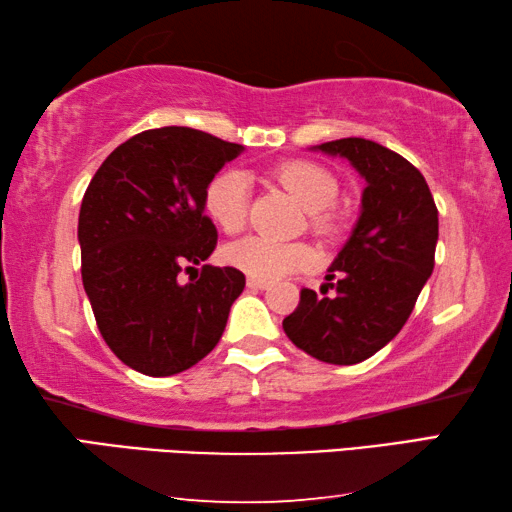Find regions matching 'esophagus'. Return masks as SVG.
<instances>
[{"label":"esophagus","instance_id":"1","mask_svg":"<svg viewBox=\"0 0 512 512\" xmlns=\"http://www.w3.org/2000/svg\"><path fill=\"white\" fill-rule=\"evenodd\" d=\"M246 284H248V289H255V291L268 287V282L266 280H259V277H248Z\"/></svg>","mask_w":512,"mask_h":512}]
</instances>
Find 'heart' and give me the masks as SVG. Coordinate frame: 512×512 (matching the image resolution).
I'll list each match as a JSON object with an SVG mask.
<instances>
[{"label":"heart","instance_id":"obj_1","mask_svg":"<svg viewBox=\"0 0 512 512\" xmlns=\"http://www.w3.org/2000/svg\"><path fill=\"white\" fill-rule=\"evenodd\" d=\"M275 178L300 198L309 210L311 228L334 232L336 216L329 207L339 196L334 173L309 160H291L275 169ZM205 212L228 235L244 230L250 210V180L244 171L223 169L205 187ZM223 262L259 280L305 271L314 266L316 255L302 241H275L268 237H246L223 248Z\"/></svg>","mask_w":512,"mask_h":512}]
</instances>
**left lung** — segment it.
Instances as JSON below:
<instances>
[{
	"label": "left lung",
	"instance_id": "1",
	"mask_svg": "<svg viewBox=\"0 0 512 512\" xmlns=\"http://www.w3.org/2000/svg\"><path fill=\"white\" fill-rule=\"evenodd\" d=\"M318 149L348 158L366 178L361 216L329 268L323 296L302 289L282 327L314 359L352 366L393 341L409 320L436 264L438 207L422 173L386 146L343 137Z\"/></svg>",
	"mask_w": 512,
	"mask_h": 512
}]
</instances>
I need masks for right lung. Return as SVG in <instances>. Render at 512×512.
I'll return each instance as SVG.
<instances>
[{"mask_svg":"<svg viewBox=\"0 0 512 512\" xmlns=\"http://www.w3.org/2000/svg\"><path fill=\"white\" fill-rule=\"evenodd\" d=\"M241 151L194 128H153L119 144L85 189L83 287L103 341L142 375H178L207 357L246 287L239 268H194L219 237L205 187Z\"/></svg>","mask_w":512,"mask_h":512,"instance_id":"obj_1","label":"right lung"}]
</instances>
